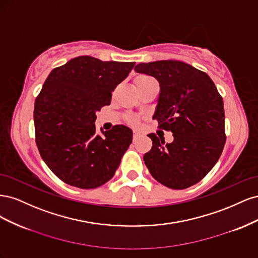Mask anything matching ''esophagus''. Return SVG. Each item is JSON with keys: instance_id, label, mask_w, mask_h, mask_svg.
<instances>
[{"instance_id": "1", "label": "esophagus", "mask_w": 258, "mask_h": 258, "mask_svg": "<svg viewBox=\"0 0 258 258\" xmlns=\"http://www.w3.org/2000/svg\"><path fill=\"white\" fill-rule=\"evenodd\" d=\"M140 137H141V134H140L139 131L135 130V131H134V140H135V141H136V140H137L138 138H140Z\"/></svg>"}]
</instances>
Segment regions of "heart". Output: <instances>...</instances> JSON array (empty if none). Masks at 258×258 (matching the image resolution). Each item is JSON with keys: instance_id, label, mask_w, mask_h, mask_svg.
I'll list each match as a JSON object with an SVG mask.
<instances>
[{"instance_id": "1", "label": "heart", "mask_w": 258, "mask_h": 258, "mask_svg": "<svg viewBox=\"0 0 258 258\" xmlns=\"http://www.w3.org/2000/svg\"><path fill=\"white\" fill-rule=\"evenodd\" d=\"M150 80H153L152 77H150V76H146V75H140V76H138L137 79H136V85L137 84H141V83H144V82H147V81H150ZM137 117L136 116H134V115H130V116H128V121L129 122H131V123H136L137 122Z\"/></svg>"}]
</instances>
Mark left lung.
Masks as SVG:
<instances>
[{
  "instance_id": "8db88e82",
  "label": "left lung",
  "mask_w": 258,
  "mask_h": 258,
  "mask_svg": "<svg viewBox=\"0 0 258 258\" xmlns=\"http://www.w3.org/2000/svg\"><path fill=\"white\" fill-rule=\"evenodd\" d=\"M135 70L159 82L153 119L174 137L165 144L163 138L148 135L153 146L143 157L147 169L169 188L197 184L215 166L226 142L222 96L207 73L182 61L140 63Z\"/></svg>"
}]
</instances>
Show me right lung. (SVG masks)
Returning a JSON list of instances; mask_svg holds the SVG:
<instances>
[{
    "mask_svg": "<svg viewBox=\"0 0 258 258\" xmlns=\"http://www.w3.org/2000/svg\"><path fill=\"white\" fill-rule=\"evenodd\" d=\"M136 62L76 57L53 69L34 103L35 141L46 165L64 183L97 188L114 176L132 142V130L116 124L96 134V113Z\"/></svg>",
    "mask_w": 258,
    "mask_h": 258,
    "instance_id": "right-lung-1",
    "label": "right lung"
}]
</instances>
